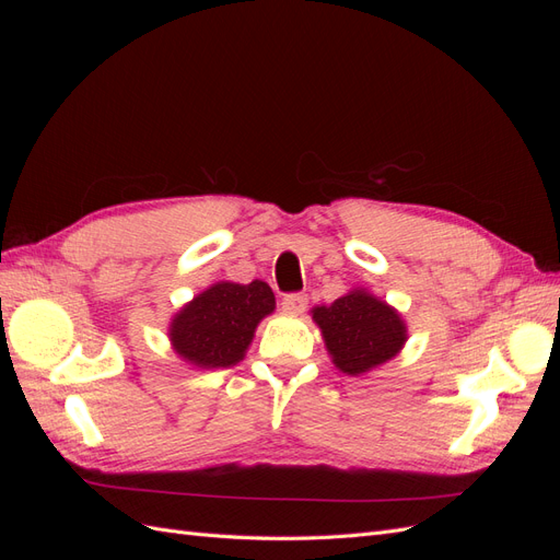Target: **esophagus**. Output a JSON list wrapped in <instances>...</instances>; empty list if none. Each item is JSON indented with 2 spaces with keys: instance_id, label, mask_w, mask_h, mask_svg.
<instances>
[{
  "instance_id": "obj_1",
  "label": "esophagus",
  "mask_w": 560,
  "mask_h": 560,
  "mask_svg": "<svg viewBox=\"0 0 560 560\" xmlns=\"http://www.w3.org/2000/svg\"><path fill=\"white\" fill-rule=\"evenodd\" d=\"M308 306V296L306 294H284L282 296V308L287 313H303Z\"/></svg>"
}]
</instances>
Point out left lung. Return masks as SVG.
Returning a JSON list of instances; mask_svg holds the SVG:
<instances>
[{
	"instance_id": "8db88e82",
	"label": "left lung",
	"mask_w": 560,
	"mask_h": 560,
	"mask_svg": "<svg viewBox=\"0 0 560 560\" xmlns=\"http://www.w3.org/2000/svg\"><path fill=\"white\" fill-rule=\"evenodd\" d=\"M311 313L331 362L348 376H362L385 364L406 343L401 315L366 290H352Z\"/></svg>"
}]
</instances>
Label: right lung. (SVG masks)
<instances>
[{"mask_svg": "<svg viewBox=\"0 0 560 560\" xmlns=\"http://www.w3.org/2000/svg\"><path fill=\"white\" fill-rule=\"evenodd\" d=\"M273 308L276 296L261 280L217 282L186 303L167 334L184 362L200 369H226L245 358L254 329Z\"/></svg>", "mask_w": 560, "mask_h": 560, "instance_id": "obj_1", "label": "right lung"}]
</instances>
